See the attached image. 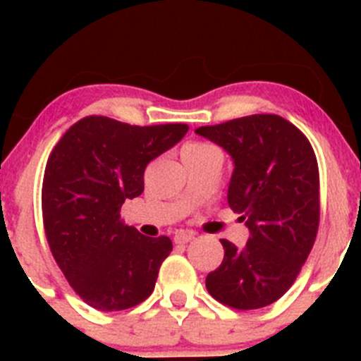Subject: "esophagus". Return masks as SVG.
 <instances>
[{
  "label": "esophagus",
  "instance_id": "34e87169",
  "mask_svg": "<svg viewBox=\"0 0 361 361\" xmlns=\"http://www.w3.org/2000/svg\"><path fill=\"white\" fill-rule=\"evenodd\" d=\"M194 238V232H178V234L174 235V243H176V245H185V243H190Z\"/></svg>",
  "mask_w": 361,
  "mask_h": 361
}]
</instances>
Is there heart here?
Returning a JSON list of instances; mask_svg holds the SVG:
<instances>
[{
  "mask_svg": "<svg viewBox=\"0 0 361 361\" xmlns=\"http://www.w3.org/2000/svg\"><path fill=\"white\" fill-rule=\"evenodd\" d=\"M213 155L221 154L214 145L207 143V141H190V143L185 145L183 150H181V157H183L185 162H188V160L213 157Z\"/></svg>",
  "mask_w": 361,
  "mask_h": 361,
  "instance_id": "heart-1",
  "label": "heart"
}]
</instances>
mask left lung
Wrapping results in <instances>:
<instances>
[{"mask_svg": "<svg viewBox=\"0 0 361 361\" xmlns=\"http://www.w3.org/2000/svg\"><path fill=\"white\" fill-rule=\"evenodd\" d=\"M195 133L234 160L227 201L250 239L209 272L213 298L239 311L260 309L288 292L314 245L319 225V171L307 137L279 115L241 116Z\"/></svg>", "mask_w": 361, "mask_h": 361, "instance_id": "left-lung-1", "label": "left lung"}]
</instances>
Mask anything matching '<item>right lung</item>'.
Returning <instances> with one entry per match:
<instances>
[{
  "label": "right lung",
  "mask_w": 361,
  "mask_h": 361,
  "mask_svg": "<svg viewBox=\"0 0 361 361\" xmlns=\"http://www.w3.org/2000/svg\"><path fill=\"white\" fill-rule=\"evenodd\" d=\"M187 130V123L140 127L90 115L54 147L43 174V227L69 286L90 307L123 311L154 292L173 243L122 224L120 207L141 195L148 164Z\"/></svg>",
  "instance_id": "1"
}]
</instances>
